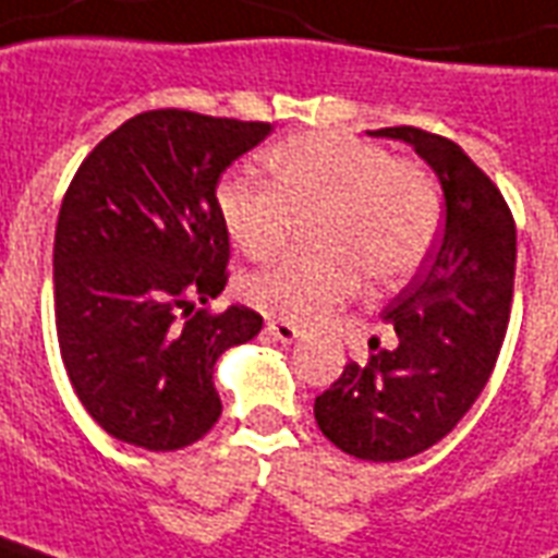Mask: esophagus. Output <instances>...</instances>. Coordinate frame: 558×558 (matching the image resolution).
I'll return each instance as SVG.
<instances>
[{
    "instance_id": "34e87169",
    "label": "esophagus",
    "mask_w": 558,
    "mask_h": 558,
    "mask_svg": "<svg viewBox=\"0 0 558 558\" xmlns=\"http://www.w3.org/2000/svg\"><path fill=\"white\" fill-rule=\"evenodd\" d=\"M266 332H269L275 341H280V344H292V341L301 336V330H298L295 324L289 322H269L266 324Z\"/></svg>"
}]
</instances>
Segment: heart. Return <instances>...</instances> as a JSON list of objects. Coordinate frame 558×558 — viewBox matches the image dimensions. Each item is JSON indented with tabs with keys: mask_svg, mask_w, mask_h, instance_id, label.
<instances>
[{
	"mask_svg": "<svg viewBox=\"0 0 558 558\" xmlns=\"http://www.w3.org/2000/svg\"><path fill=\"white\" fill-rule=\"evenodd\" d=\"M275 185L228 177L217 210L228 236L252 260L287 245L295 217H315V254H289L245 280V298L280 322H322L356 292L362 271L373 283L414 275L440 228L432 177L379 144L339 133L283 138L266 153Z\"/></svg>",
	"mask_w": 558,
	"mask_h": 558,
	"instance_id": "1",
	"label": "heart"
}]
</instances>
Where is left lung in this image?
<instances>
[{"mask_svg": "<svg viewBox=\"0 0 558 558\" xmlns=\"http://www.w3.org/2000/svg\"><path fill=\"white\" fill-rule=\"evenodd\" d=\"M367 135L414 147L440 179L446 226L423 271L381 313L397 344L344 365L315 397V420L341 451L393 463L440 442L493 376L510 322L515 222L493 179L449 138L416 126Z\"/></svg>", "mask_w": 558, "mask_h": 558, "instance_id": "8db88e82", "label": "left lung"}]
</instances>
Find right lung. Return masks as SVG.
I'll list each match as a JSON object with an SVG mask.
<instances>
[{"mask_svg":"<svg viewBox=\"0 0 558 558\" xmlns=\"http://www.w3.org/2000/svg\"><path fill=\"white\" fill-rule=\"evenodd\" d=\"M269 133L263 121L150 109L74 173L54 234L57 341L74 393L116 440L177 451L222 414L214 365L263 318L193 306L228 280L219 177Z\"/></svg>","mask_w":558,"mask_h":558,"instance_id":"obj_1","label":"right lung"}]
</instances>
